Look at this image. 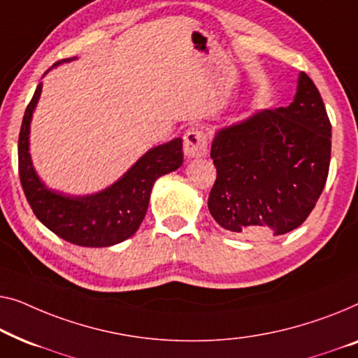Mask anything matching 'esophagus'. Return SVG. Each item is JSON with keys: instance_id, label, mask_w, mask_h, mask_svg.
<instances>
[{"instance_id": "34e87169", "label": "esophagus", "mask_w": 358, "mask_h": 358, "mask_svg": "<svg viewBox=\"0 0 358 358\" xmlns=\"http://www.w3.org/2000/svg\"><path fill=\"white\" fill-rule=\"evenodd\" d=\"M183 150L188 157H203L208 154V136L198 128H189L183 136Z\"/></svg>"}]
</instances>
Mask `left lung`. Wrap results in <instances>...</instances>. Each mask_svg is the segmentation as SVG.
<instances>
[{"label":"left lung","mask_w":358,"mask_h":358,"mask_svg":"<svg viewBox=\"0 0 358 358\" xmlns=\"http://www.w3.org/2000/svg\"><path fill=\"white\" fill-rule=\"evenodd\" d=\"M210 157L217 178L208 206L220 227L251 240L300 227L331 160V123L313 80L300 73L289 107L259 110L217 129Z\"/></svg>","instance_id":"8db88e82"}]
</instances>
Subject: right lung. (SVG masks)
I'll return each mask as SVG.
<instances>
[{
    "mask_svg": "<svg viewBox=\"0 0 358 358\" xmlns=\"http://www.w3.org/2000/svg\"><path fill=\"white\" fill-rule=\"evenodd\" d=\"M73 59L76 57L62 59L53 68ZM40 94L42 83L35 89L24 113L17 148L19 177L30 208L45 227L73 245L102 248L122 243L134 235L143 222L155 180L175 172L183 164V139L175 138L149 149L113 185L99 193L85 196L62 193L48 188L40 180L30 157V123Z\"/></svg>",
    "mask_w": 358,
    "mask_h": 358,
    "instance_id": "obj_1",
    "label": "right lung"
}]
</instances>
